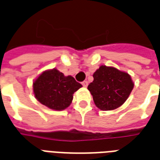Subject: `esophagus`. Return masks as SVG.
<instances>
[{
    "mask_svg": "<svg viewBox=\"0 0 160 160\" xmlns=\"http://www.w3.org/2000/svg\"><path fill=\"white\" fill-rule=\"evenodd\" d=\"M82 85L84 86V87H87L88 86V81H86V80H85V81H83L82 82Z\"/></svg>",
    "mask_w": 160,
    "mask_h": 160,
    "instance_id": "1",
    "label": "esophagus"
}]
</instances>
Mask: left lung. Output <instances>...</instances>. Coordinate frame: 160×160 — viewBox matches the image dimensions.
I'll list each match as a JSON object with an SVG mask.
<instances>
[{"label":"left lung","mask_w":160,"mask_h":160,"mask_svg":"<svg viewBox=\"0 0 160 160\" xmlns=\"http://www.w3.org/2000/svg\"><path fill=\"white\" fill-rule=\"evenodd\" d=\"M88 85L95 105L101 110H113L124 104L130 95L134 82L126 72L111 66L101 65Z\"/></svg>","instance_id":"obj_1"}]
</instances>
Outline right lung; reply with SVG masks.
<instances>
[{
	"mask_svg": "<svg viewBox=\"0 0 160 160\" xmlns=\"http://www.w3.org/2000/svg\"><path fill=\"white\" fill-rule=\"evenodd\" d=\"M82 85L74 77L56 69L45 70L33 82L35 97L39 102L51 109L63 110L72 102L73 94Z\"/></svg>",
	"mask_w": 160,
	"mask_h": 160,
	"instance_id": "obj_1",
	"label": "right lung"
}]
</instances>
